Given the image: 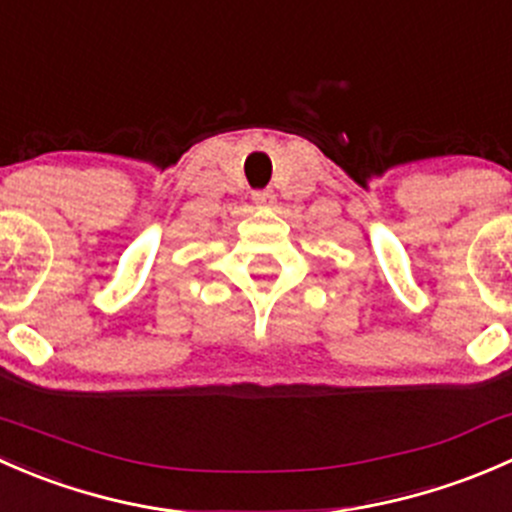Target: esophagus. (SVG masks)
I'll use <instances>...</instances> for the list:
<instances>
[{
    "label": "esophagus",
    "instance_id": "esophagus-1",
    "mask_svg": "<svg viewBox=\"0 0 512 512\" xmlns=\"http://www.w3.org/2000/svg\"><path fill=\"white\" fill-rule=\"evenodd\" d=\"M252 203H255L257 208H270V205H275V193H272V190H255V193H252Z\"/></svg>",
    "mask_w": 512,
    "mask_h": 512
}]
</instances>
